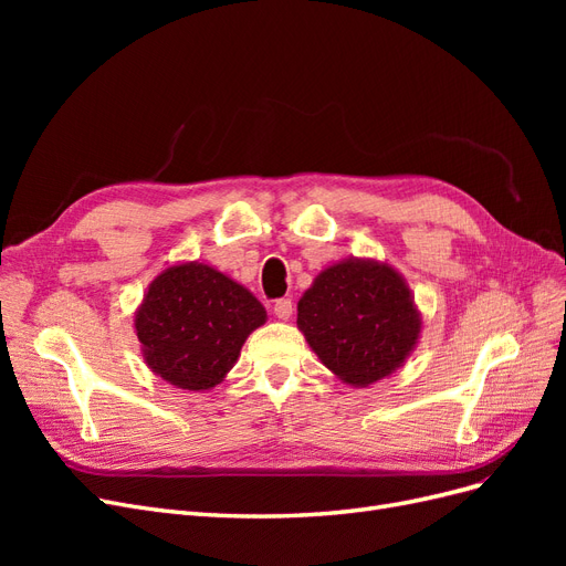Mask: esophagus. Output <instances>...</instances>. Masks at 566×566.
Listing matches in <instances>:
<instances>
[{
	"label": "esophagus",
	"mask_w": 566,
	"mask_h": 566,
	"mask_svg": "<svg viewBox=\"0 0 566 566\" xmlns=\"http://www.w3.org/2000/svg\"><path fill=\"white\" fill-rule=\"evenodd\" d=\"M273 314H276V318H281V321H287L290 316H293V300L290 297L276 300V304H273Z\"/></svg>",
	"instance_id": "obj_1"
}]
</instances>
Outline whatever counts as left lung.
Returning <instances> with one entry per match:
<instances>
[{"label":"left lung","instance_id":"left-lung-1","mask_svg":"<svg viewBox=\"0 0 566 566\" xmlns=\"http://www.w3.org/2000/svg\"><path fill=\"white\" fill-rule=\"evenodd\" d=\"M297 328L349 387L397 373L416 349L422 316L401 273L378 260L325 266L297 302Z\"/></svg>","mask_w":566,"mask_h":566}]
</instances>
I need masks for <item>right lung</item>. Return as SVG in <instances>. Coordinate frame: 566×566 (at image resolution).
<instances>
[{
    "label": "right lung",
    "instance_id": "add662e5",
    "mask_svg": "<svg viewBox=\"0 0 566 566\" xmlns=\"http://www.w3.org/2000/svg\"><path fill=\"white\" fill-rule=\"evenodd\" d=\"M266 310L248 287L202 262L167 266L134 314L146 366L188 391L217 387Z\"/></svg>",
    "mask_w": 566,
    "mask_h": 566
}]
</instances>
